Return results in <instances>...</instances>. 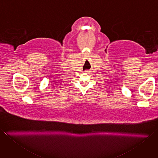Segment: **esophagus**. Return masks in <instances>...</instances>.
<instances>
[{"instance_id":"1","label":"esophagus","mask_w":158,"mask_h":158,"mask_svg":"<svg viewBox=\"0 0 158 158\" xmlns=\"http://www.w3.org/2000/svg\"><path fill=\"white\" fill-rule=\"evenodd\" d=\"M86 72H89V71H86Z\"/></svg>"}]
</instances>
